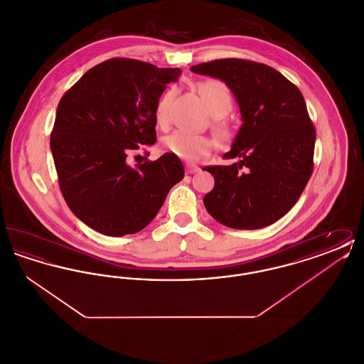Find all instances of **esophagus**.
<instances>
[{
	"mask_svg": "<svg viewBox=\"0 0 364 364\" xmlns=\"http://www.w3.org/2000/svg\"><path fill=\"white\" fill-rule=\"evenodd\" d=\"M198 171H199V166H196V165H187L186 166V173H196Z\"/></svg>",
	"mask_w": 364,
	"mask_h": 364,
	"instance_id": "1",
	"label": "esophagus"
}]
</instances>
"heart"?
I'll use <instances>...</instances> for the list:
<instances>
[{
	"mask_svg": "<svg viewBox=\"0 0 364 364\" xmlns=\"http://www.w3.org/2000/svg\"><path fill=\"white\" fill-rule=\"evenodd\" d=\"M196 91L203 100L210 114L214 117L211 127L215 136L226 140L230 136L229 127L224 122L233 109V97L224 82L210 79L196 85ZM173 98V90H168L159 100L156 107V122L158 125H165L168 120V107ZM165 149L184 161L195 162L208 156L215 147V141L208 136L192 135L184 131H174L164 139Z\"/></svg>",
	"mask_w": 364,
	"mask_h": 364,
	"instance_id": "1",
	"label": "heart"
}]
</instances>
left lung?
<instances>
[{"instance_id": "8db88e82", "label": "left lung", "mask_w": 364, "mask_h": 364, "mask_svg": "<svg viewBox=\"0 0 364 364\" xmlns=\"http://www.w3.org/2000/svg\"><path fill=\"white\" fill-rule=\"evenodd\" d=\"M191 70L225 82L242 112L240 131L224 156L240 161L205 168L214 176L205 208L233 229L274 224L294 208L314 171L315 127L300 90L274 68L242 58Z\"/></svg>"}]
</instances>
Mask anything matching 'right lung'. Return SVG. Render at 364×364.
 I'll return each instance as SVG.
<instances>
[{
	"mask_svg": "<svg viewBox=\"0 0 364 364\" xmlns=\"http://www.w3.org/2000/svg\"><path fill=\"white\" fill-rule=\"evenodd\" d=\"M181 70L110 58L87 70L57 107L50 149L61 193L91 229L119 237L149 225L184 168L166 153L129 166L127 156L154 144L156 107Z\"/></svg>",
	"mask_w": 364,
	"mask_h": 364,
	"instance_id": "right-lung-1",
	"label": "right lung"
}]
</instances>
